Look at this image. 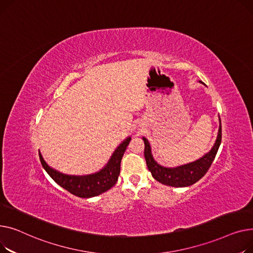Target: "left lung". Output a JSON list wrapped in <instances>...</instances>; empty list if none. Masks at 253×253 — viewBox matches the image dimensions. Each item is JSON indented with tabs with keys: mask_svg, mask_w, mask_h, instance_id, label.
Segmentation results:
<instances>
[{
	"mask_svg": "<svg viewBox=\"0 0 253 253\" xmlns=\"http://www.w3.org/2000/svg\"><path fill=\"white\" fill-rule=\"evenodd\" d=\"M200 83L202 82L200 81ZM143 140L145 143L144 156L146 159L147 167L148 169L151 171L154 179L167 186L187 187L198 182L211 167L221 142V125L219 124L218 135L215 144L209 154H206L201 159L195 162L190 163V165L176 169H167L157 165L152 157L149 142H148L146 138H143Z\"/></svg>",
	"mask_w": 253,
	"mask_h": 253,
	"instance_id": "obj_1",
	"label": "left lung"
}]
</instances>
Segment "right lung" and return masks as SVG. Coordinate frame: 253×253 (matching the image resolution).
<instances>
[{
  "label": "right lung",
  "instance_id": "obj_1",
  "mask_svg": "<svg viewBox=\"0 0 253 253\" xmlns=\"http://www.w3.org/2000/svg\"><path fill=\"white\" fill-rule=\"evenodd\" d=\"M130 138L126 139L113 153L107 166L101 171L84 176L67 175L51 169L46 161L42 159V154L39 152L40 160L42 168L46 169L52 179L62 188L67 190L71 194L82 198H90L102 194L111 189L117 182L118 175L121 172V162L125 154Z\"/></svg>",
  "mask_w": 253,
  "mask_h": 253
}]
</instances>
